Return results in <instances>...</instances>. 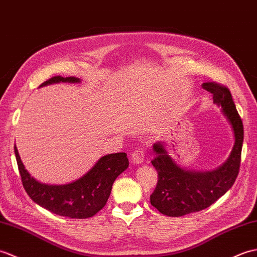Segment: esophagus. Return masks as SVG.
<instances>
[{"label": "esophagus", "instance_id": "obj_1", "mask_svg": "<svg viewBox=\"0 0 257 257\" xmlns=\"http://www.w3.org/2000/svg\"><path fill=\"white\" fill-rule=\"evenodd\" d=\"M145 158V153L143 148H138L135 150L132 154V158H131V162H132L133 165H141L143 163Z\"/></svg>", "mask_w": 257, "mask_h": 257}]
</instances>
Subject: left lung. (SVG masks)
<instances>
[{"label": "left lung", "mask_w": 257, "mask_h": 257, "mask_svg": "<svg viewBox=\"0 0 257 257\" xmlns=\"http://www.w3.org/2000/svg\"><path fill=\"white\" fill-rule=\"evenodd\" d=\"M212 93L213 103L221 107L234 135V145L226 161L213 170H195L182 167L168 152L164 142L153 145L155 158L153 166L158 173V182L151 195V203L168 216H181L210 207L234 184L241 163L243 123L227 88L215 82L202 83Z\"/></svg>", "instance_id": "1"}]
</instances>
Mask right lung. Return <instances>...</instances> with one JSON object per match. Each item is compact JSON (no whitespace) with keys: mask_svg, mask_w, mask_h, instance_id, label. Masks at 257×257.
<instances>
[{"mask_svg":"<svg viewBox=\"0 0 257 257\" xmlns=\"http://www.w3.org/2000/svg\"><path fill=\"white\" fill-rule=\"evenodd\" d=\"M60 82L79 83L81 80L76 77L57 76L39 88ZM14 152L23 186L32 200L50 212L71 219H87L99 212L110 197L114 180L128 167L126 154H109L101 157L79 179L66 185H48L36 180L27 172L16 145Z\"/></svg>","mask_w":257,"mask_h":257,"instance_id":"right-lung-1","label":"right lung"}]
</instances>
